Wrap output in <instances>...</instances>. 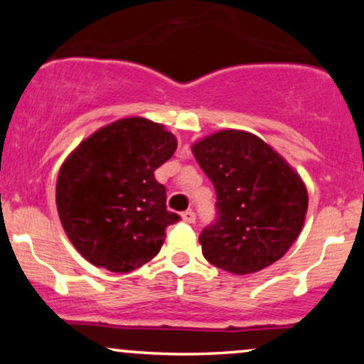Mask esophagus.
I'll list each match as a JSON object with an SVG mask.
<instances>
[{"mask_svg": "<svg viewBox=\"0 0 364 364\" xmlns=\"http://www.w3.org/2000/svg\"><path fill=\"white\" fill-rule=\"evenodd\" d=\"M181 217H183V220H185V223H188V224H193V223H195V219H196V215H195V212H193V210H186V212H183Z\"/></svg>", "mask_w": 364, "mask_h": 364, "instance_id": "obj_1", "label": "esophagus"}]
</instances>
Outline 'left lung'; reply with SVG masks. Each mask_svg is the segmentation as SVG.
<instances>
[{
    "mask_svg": "<svg viewBox=\"0 0 364 364\" xmlns=\"http://www.w3.org/2000/svg\"><path fill=\"white\" fill-rule=\"evenodd\" d=\"M191 150L217 195L215 223L198 237L203 257L240 275L282 258L301 232L308 210L301 178L248 132L223 129Z\"/></svg>",
    "mask_w": 364,
    "mask_h": 364,
    "instance_id": "8db88e82",
    "label": "left lung"
}]
</instances>
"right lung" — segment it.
Listing matches in <instances>:
<instances>
[{"label":"right lung","instance_id":"1","mask_svg":"<svg viewBox=\"0 0 364 364\" xmlns=\"http://www.w3.org/2000/svg\"><path fill=\"white\" fill-rule=\"evenodd\" d=\"M178 141L145 118H124L90 135L63 162L56 207L78 253L109 272H132L152 260L166 228L179 215L166 207L154 171Z\"/></svg>","mask_w":364,"mask_h":364}]
</instances>
